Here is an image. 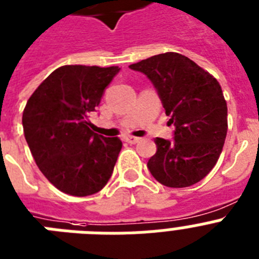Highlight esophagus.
I'll use <instances>...</instances> for the list:
<instances>
[{
	"label": "esophagus",
	"instance_id": "1",
	"mask_svg": "<svg viewBox=\"0 0 259 259\" xmlns=\"http://www.w3.org/2000/svg\"><path fill=\"white\" fill-rule=\"evenodd\" d=\"M125 141L127 143H130V145H134V143H138L141 141V138H138V137H132V136H129V137H126L125 138Z\"/></svg>",
	"mask_w": 259,
	"mask_h": 259
}]
</instances>
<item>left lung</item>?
I'll list each match as a JSON object with an SVG mask.
<instances>
[{
	"mask_svg": "<svg viewBox=\"0 0 259 259\" xmlns=\"http://www.w3.org/2000/svg\"><path fill=\"white\" fill-rule=\"evenodd\" d=\"M129 67L153 81L175 125L174 141L155 138L156 153L147 162L151 175L172 188L204 179L216 166L228 132V106L219 81L178 52L154 55Z\"/></svg>",
	"mask_w": 259,
	"mask_h": 259,
	"instance_id": "1",
	"label": "left lung"
}]
</instances>
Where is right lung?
Listing matches in <instances>:
<instances>
[{
	"label": "right lung",
	"instance_id": "add662e5",
	"mask_svg": "<svg viewBox=\"0 0 259 259\" xmlns=\"http://www.w3.org/2000/svg\"><path fill=\"white\" fill-rule=\"evenodd\" d=\"M118 71L116 66L59 67L23 109V133L36 166L67 195H93L112 177L122 142L92 132L88 116Z\"/></svg>",
	"mask_w": 259,
	"mask_h": 259
}]
</instances>
